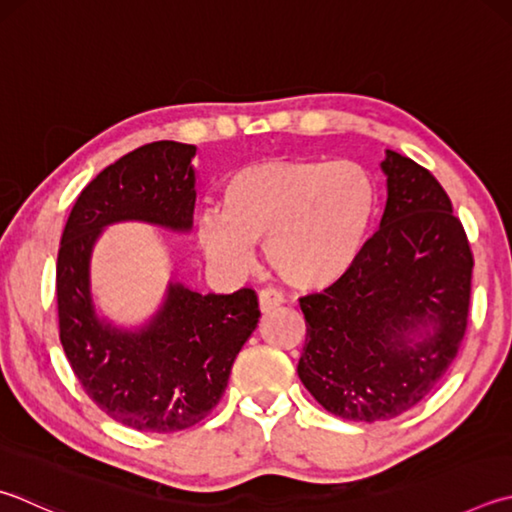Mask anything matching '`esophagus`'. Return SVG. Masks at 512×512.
<instances>
[{"label": "esophagus", "mask_w": 512, "mask_h": 512, "mask_svg": "<svg viewBox=\"0 0 512 512\" xmlns=\"http://www.w3.org/2000/svg\"><path fill=\"white\" fill-rule=\"evenodd\" d=\"M284 302H286V297H284L280 288L266 286V288H262V291H259V309H262L264 313L275 311L277 306H282Z\"/></svg>", "instance_id": "obj_1"}]
</instances>
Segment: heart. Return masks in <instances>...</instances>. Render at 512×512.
<instances>
[{
  "label": "heart",
  "instance_id": "b5f03b06",
  "mask_svg": "<svg viewBox=\"0 0 512 512\" xmlns=\"http://www.w3.org/2000/svg\"><path fill=\"white\" fill-rule=\"evenodd\" d=\"M224 212H206L197 239L212 264L246 273L255 244L284 282L318 288L345 275L365 248L376 188L353 161H264L230 174Z\"/></svg>",
  "mask_w": 512,
  "mask_h": 512
}]
</instances>
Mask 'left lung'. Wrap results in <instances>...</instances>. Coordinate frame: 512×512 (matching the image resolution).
I'll use <instances>...</instances> for the list:
<instances>
[{
	"instance_id": "left-lung-1",
	"label": "left lung",
	"mask_w": 512,
	"mask_h": 512,
	"mask_svg": "<svg viewBox=\"0 0 512 512\" xmlns=\"http://www.w3.org/2000/svg\"><path fill=\"white\" fill-rule=\"evenodd\" d=\"M387 206L349 271L300 297L297 376L345 421H389L434 392L468 327L472 259L441 183L387 150Z\"/></svg>"
}]
</instances>
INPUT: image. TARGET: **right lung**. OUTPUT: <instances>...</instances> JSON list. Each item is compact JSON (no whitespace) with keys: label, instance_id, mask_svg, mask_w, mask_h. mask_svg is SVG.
<instances>
[{"label":"right lung","instance_id":"obj_1","mask_svg":"<svg viewBox=\"0 0 512 512\" xmlns=\"http://www.w3.org/2000/svg\"><path fill=\"white\" fill-rule=\"evenodd\" d=\"M194 154V145L156 141L105 167L80 192L58 250L60 342L69 365L102 412L138 432H179L203 421L259 322L253 288L201 295L179 282H170L159 313L138 331L96 315L89 264L102 228L145 221L188 232Z\"/></svg>","mask_w":512,"mask_h":512}]
</instances>
